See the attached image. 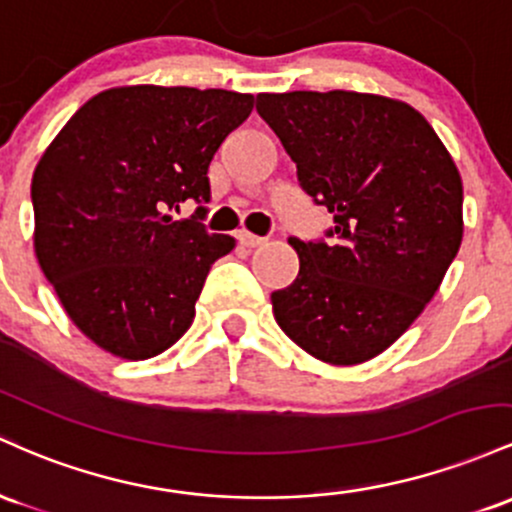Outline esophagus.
<instances>
[{
	"label": "esophagus",
	"instance_id": "obj_1",
	"mask_svg": "<svg viewBox=\"0 0 512 512\" xmlns=\"http://www.w3.org/2000/svg\"><path fill=\"white\" fill-rule=\"evenodd\" d=\"M239 241L246 246V249H256V246H261L266 239L256 237V234H251V232H239Z\"/></svg>",
	"mask_w": 512,
	"mask_h": 512
}]
</instances>
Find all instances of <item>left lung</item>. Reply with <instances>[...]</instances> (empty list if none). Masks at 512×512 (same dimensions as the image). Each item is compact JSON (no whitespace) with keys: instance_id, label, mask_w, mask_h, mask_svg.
I'll return each instance as SVG.
<instances>
[{"instance_id":"left-lung-1","label":"left lung","mask_w":512,"mask_h":512,"mask_svg":"<svg viewBox=\"0 0 512 512\" xmlns=\"http://www.w3.org/2000/svg\"><path fill=\"white\" fill-rule=\"evenodd\" d=\"M258 116L333 212L329 241L290 237L295 283L271 295L278 326L329 365L387 350L433 300L462 244V176L409 103L358 91L258 94Z\"/></svg>"}]
</instances>
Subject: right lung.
<instances>
[{"label": "right lung", "mask_w": 512, "mask_h": 512, "mask_svg": "<svg viewBox=\"0 0 512 512\" xmlns=\"http://www.w3.org/2000/svg\"><path fill=\"white\" fill-rule=\"evenodd\" d=\"M254 96L193 86H116L79 108L33 171V249L67 317L106 353L147 360L188 331L210 266L234 249L208 234L217 147Z\"/></svg>", "instance_id": "add662e5"}]
</instances>
